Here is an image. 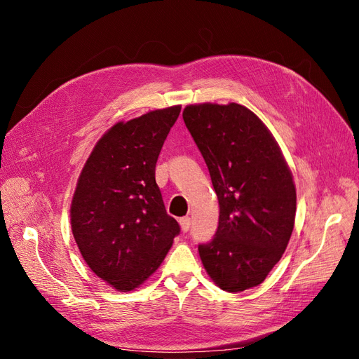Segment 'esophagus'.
I'll return each mask as SVG.
<instances>
[{
	"label": "esophagus",
	"mask_w": 359,
	"mask_h": 359,
	"mask_svg": "<svg viewBox=\"0 0 359 359\" xmlns=\"http://www.w3.org/2000/svg\"><path fill=\"white\" fill-rule=\"evenodd\" d=\"M180 226H181V231L184 233L189 232V229H190V219H189V217H182V219H180Z\"/></svg>",
	"instance_id": "obj_1"
}]
</instances>
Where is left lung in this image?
Segmentation results:
<instances>
[{
    "mask_svg": "<svg viewBox=\"0 0 359 359\" xmlns=\"http://www.w3.org/2000/svg\"><path fill=\"white\" fill-rule=\"evenodd\" d=\"M182 118L220 205L214 238L198 245L202 264L226 292L255 287L285 253L293 231L290 169L265 124L241 104H190Z\"/></svg>",
    "mask_w": 359,
    "mask_h": 359,
    "instance_id": "1",
    "label": "left lung"
}]
</instances>
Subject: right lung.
I'll list each match as a JSON object with an SVG mask.
<instances>
[{"instance_id":"1","label":"right lung","mask_w":359,"mask_h":359,"mask_svg":"<svg viewBox=\"0 0 359 359\" xmlns=\"http://www.w3.org/2000/svg\"><path fill=\"white\" fill-rule=\"evenodd\" d=\"M181 106L118 123L86 160L72 201V231L93 273L133 290L154 273L180 233L156 182V163Z\"/></svg>"}]
</instances>
